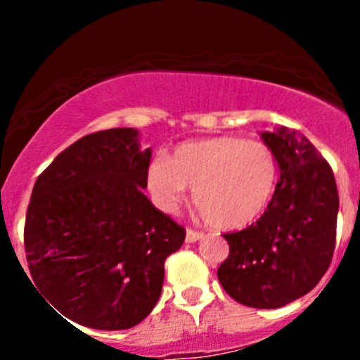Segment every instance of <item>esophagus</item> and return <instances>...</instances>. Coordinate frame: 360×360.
<instances>
[{"instance_id": "34e87169", "label": "esophagus", "mask_w": 360, "mask_h": 360, "mask_svg": "<svg viewBox=\"0 0 360 360\" xmlns=\"http://www.w3.org/2000/svg\"><path fill=\"white\" fill-rule=\"evenodd\" d=\"M202 237H203L202 231L191 230V228H188L186 230V242H197V240H200Z\"/></svg>"}]
</instances>
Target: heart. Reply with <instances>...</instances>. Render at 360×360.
Here are the masks:
<instances>
[{"mask_svg":"<svg viewBox=\"0 0 360 360\" xmlns=\"http://www.w3.org/2000/svg\"><path fill=\"white\" fill-rule=\"evenodd\" d=\"M277 170L274 151L261 141L219 136L181 144L170 158H155L148 188L165 212H176L193 188L195 205L210 224L242 228L268 205Z\"/></svg>","mask_w":360,"mask_h":360,"instance_id":"obj_1","label":"heart"}]
</instances>
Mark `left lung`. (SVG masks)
Instances as JSON below:
<instances>
[{"label": "left lung", "instance_id": "left-lung-1", "mask_svg": "<svg viewBox=\"0 0 360 360\" xmlns=\"http://www.w3.org/2000/svg\"><path fill=\"white\" fill-rule=\"evenodd\" d=\"M281 169L263 216L224 233L230 254L217 268L223 289L252 308H278L310 292L331 264L340 198L329 163L288 127L261 134Z\"/></svg>", "mask_w": 360, "mask_h": 360}]
</instances>
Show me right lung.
<instances>
[{
  "mask_svg": "<svg viewBox=\"0 0 360 360\" xmlns=\"http://www.w3.org/2000/svg\"><path fill=\"white\" fill-rule=\"evenodd\" d=\"M151 150L136 129L89 134L32 188L24 248L32 282L64 317L118 331L151 314L186 230L143 193Z\"/></svg>",
  "mask_w": 360,
  "mask_h": 360,
  "instance_id": "add662e5",
  "label": "right lung"
}]
</instances>
